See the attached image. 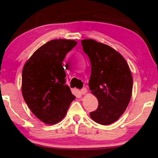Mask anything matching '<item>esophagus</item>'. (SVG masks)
I'll list each match as a JSON object with an SVG mask.
<instances>
[{"mask_svg":"<svg viewBox=\"0 0 158 158\" xmlns=\"http://www.w3.org/2000/svg\"><path fill=\"white\" fill-rule=\"evenodd\" d=\"M80 94H81L82 95H84V94H85L87 92V89H86L85 87H84V88H82L81 90L80 91Z\"/></svg>","mask_w":158,"mask_h":158,"instance_id":"1","label":"esophagus"}]
</instances>
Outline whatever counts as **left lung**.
I'll return each mask as SVG.
<instances>
[{
  "label": "left lung",
  "mask_w": 158,
  "mask_h": 158,
  "mask_svg": "<svg viewBox=\"0 0 158 158\" xmlns=\"http://www.w3.org/2000/svg\"><path fill=\"white\" fill-rule=\"evenodd\" d=\"M81 43L91 65L89 89L99 104L90 116L97 123L108 125L118 120L129 105L131 73L125 59L112 47L92 39L82 40Z\"/></svg>",
  "instance_id": "8db88e82"
}]
</instances>
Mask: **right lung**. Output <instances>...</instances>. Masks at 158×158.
I'll list each match as a JSON object with an SVG mask.
<instances>
[{"mask_svg":"<svg viewBox=\"0 0 158 158\" xmlns=\"http://www.w3.org/2000/svg\"><path fill=\"white\" fill-rule=\"evenodd\" d=\"M75 40H52L35 51L24 65L22 94L31 112L44 123L54 124L75 99L66 83L64 60Z\"/></svg>","mask_w":158,"mask_h":158,"instance_id":"add662e5","label":"right lung"}]
</instances>
